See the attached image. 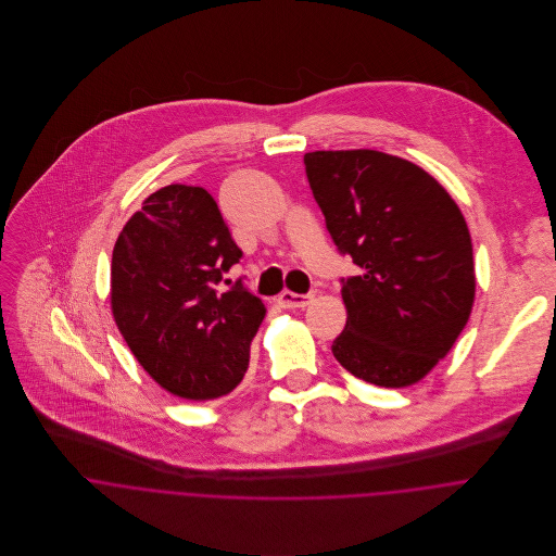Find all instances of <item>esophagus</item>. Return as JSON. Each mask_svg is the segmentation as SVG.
Here are the masks:
<instances>
[{
    "label": "esophagus",
    "mask_w": 556,
    "mask_h": 556,
    "mask_svg": "<svg viewBox=\"0 0 556 556\" xmlns=\"http://www.w3.org/2000/svg\"><path fill=\"white\" fill-rule=\"evenodd\" d=\"M311 300H313V295H300V293L282 291V293L278 295L276 304H278L280 308H289V311H293V308H306V306L311 304Z\"/></svg>",
    "instance_id": "esophagus-1"
}]
</instances>
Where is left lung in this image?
I'll return each instance as SVG.
<instances>
[{
    "instance_id": "left-lung-1",
    "label": "left lung",
    "mask_w": 556,
    "mask_h": 556,
    "mask_svg": "<svg viewBox=\"0 0 556 556\" xmlns=\"http://www.w3.org/2000/svg\"><path fill=\"white\" fill-rule=\"evenodd\" d=\"M304 164L329 236L362 269L342 280L346 325L333 357L379 388L421 381L473 311L460 207L421 166L377 150L311 152Z\"/></svg>"
}]
</instances>
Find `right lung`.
I'll use <instances>...</instances> for the list:
<instances>
[{"label":"right lung","instance_id":"right-lung-1","mask_svg":"<svg viewBox=\"0 0 556 556\" xmlns=\"http://www.w3.org/2000/svg\"><path fill=\"white\" fill-rule=\"evenodd\" d=\"M239 258L212 194L184 184L150 194L115 241L113 318L143 370L173 396H227L248 370L265 306L239 280L216 287Z\"/></svg>","mask_w":556,"mask_h":556}]
</instances>
